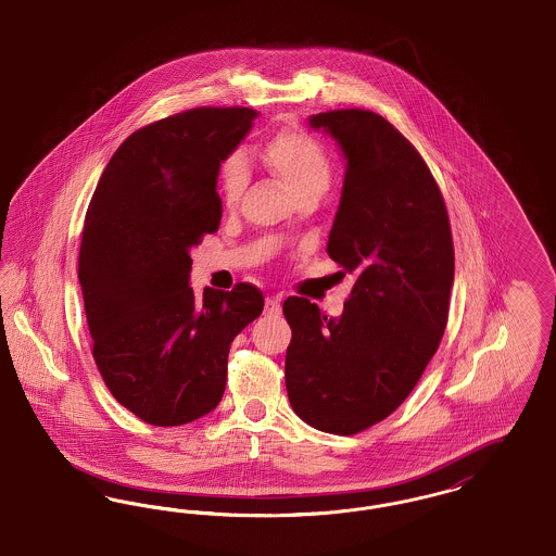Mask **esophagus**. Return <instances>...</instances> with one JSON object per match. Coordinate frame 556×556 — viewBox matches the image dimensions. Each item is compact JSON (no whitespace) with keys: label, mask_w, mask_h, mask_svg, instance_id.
<instances>
[{"label":"esophagus","mask_w":556,"mask_h":556,"mask_svg":"<svg viewBox=\"0 0 556 556\" xmlns=\"http://www.w3.org/2000/svg\"><path fill=\"white\" fill-rule=\"evenodd\" d=\"M282 314V305H280V299L278 296H266V315H278Z\"/></svg>","instance_id":"1"}]
</instances>
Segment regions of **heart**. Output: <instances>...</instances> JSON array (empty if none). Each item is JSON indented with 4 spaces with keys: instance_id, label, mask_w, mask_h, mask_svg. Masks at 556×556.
<instances>
[{
    "instance_id": "heart-1",
    "label": "heart",
    "mask_w": 556,
    "mask_h": 556,
    "mask_svg": "<svg viewBox=\"0 0 556 556\" xmlns=\"http://www.w3.org/2000/svg\"><path fill=\"white\" fill-rule=\"evenodd\" d=\"M269 172L287 187L294 199L321 194L332 180V166L326 149L303 130H280L262 149ZM247 187V164L242 155L228 157L217 176V193L226 205H235Z\"/></svg>"
}]
</instances>
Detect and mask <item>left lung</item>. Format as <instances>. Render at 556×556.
Here are the masks:
<instances>
[{"mask_svg":"<svg viewBox=\"0 0 556 556\" xmlns=\"http://www.w3.org/2000/svg\"><path fill=\"white\" fill-rule=\"evenodd\" d=\"M309 126L344 157L326 251L355 285L340 317L301 296L285 301L287 392L312 428L357 434L396 409L434 357L455 278L453 237L432 172L380 114L334 110Z\"/></svg>","mask_w":556,"mask_h":556,"instance_id":"obj_1","label":"left lung"}]
</instances>
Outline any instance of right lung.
<instances>
[{
  "instance_id": "obj_1",
  "label": "right lung",
  "mask_w": 556,
  "mask_h": 556,
  "mask_svg": "<svg viewBox=\"0 0 556 556\" xmlns=\"http://www.w3.org/2000/svg\"><path fill=\"white\" fill-rule=\"evenodd\" d=\"M249 108H194L132 132L103 169L78 253L99 374L151 426L216 409L230 342L264 312L251 285L194 294L191 249L222 219L217 174L249 135Z\"/></svg>"
}]
</instances>
